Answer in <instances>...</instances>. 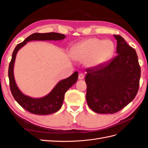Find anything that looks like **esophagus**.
Here are the masks:
<instances>
[{
	"mask_svg": "<svg viewBox=\"0 0 148 148\" xmlns=\"http://www.w3.org/2000/svg\"><path fill=\"white\" fill-rule=\"evenodd\" d=\"M84 75L83 73L79 74V75H78V78H79V79H83L84 78Z\"/></svg>",
	"mask_w": 148,
	"mask_h": 148,
	"instance_id": "obj_1",
	"label": "esophagus"
}]
</instances>
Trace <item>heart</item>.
Returning a JSON list of instances; mask_svg holds the SVG:
<instances>
[{"label":"heart","instance_id":"heart-1","mask_svg":"<svg viewBox=\"0 0 148 148\" xmlns=\"http://www.w3.org/2000/svg\"><path fill=\"white\" fill-rule=\"evenodd\" d=\"M114 52L113 42L97 38H90L76 46L73 54L76 59L88 60V65L91 67L99 66L108 61Z\"/></svg>","mask_w":148,"mask_h":148}]
</instances>
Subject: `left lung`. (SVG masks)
<instances>
[{
    "instance_id": "1",
    "label": "left lung",
    "mask_w": 148,
    "mask_h": 148,
    "mask_svg": "<svg viewBox=\"0 0 148 148\" xmlns=\"http://www.w3.org/2000/svg\"><path fill=\"white\" fill-rule=\"evenodd\" d=\"M117 55L97 67L86 69V101L97 114H114L135 97L140 86L141 68L136 52L120 35Z\"/></svg>"
}]
</instances>
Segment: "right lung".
I'll return each instance as SVG.
<instances>
[{
    "label": "right lung",
    "mask_w": 148,
    "mask_h": 148,
    "mask_svg": "<svg viewBox=\"0 0 148 148\" xmlns=\"http://www.w3.org/2000/svg\"><path fill=\"white\" fill-rule=\"evenodd\" d=\"M65 38V36L64 34L57 33H35L26 38L24 41L18 44L13 52L8 72L10 91L15 101L23 109L31 114L48 115L56 112L59 110L63 104L65 93L77 82L78 73V71H75L70 77L59 82L52 89V91L46 96L39 99H34L21 93L15 83L13 76V66L16 53L21 47L25 45L26 42L33 40H60Z\"/></svg>",
    "instance_id": "obj_1"
}]
</instances>
